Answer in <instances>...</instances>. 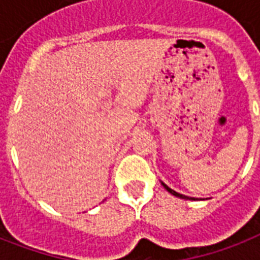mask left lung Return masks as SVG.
<instances>
[{
	"label": "left lung",
	"instance_id": "left-lung-1",
	"mask_svg": "<svg viewBox=\"0 0 260 260\" xmlns=\"http://www.w3.org/2000/svg\"><path fill=\"white\" fill-rule=\"evenodd\" d=\"M162 185H163V187H165V189H166L167 191H169V193H171V194H173V196H175V197L183 198V200H196V198H193V197H187V196H183V194L177 193V191H175V190L170 189V187H169V186H167L166 183H163V182H162Z\"/></svg>",
	"mask_w": 260,
	"mask_h": 260
}]
</instances>
